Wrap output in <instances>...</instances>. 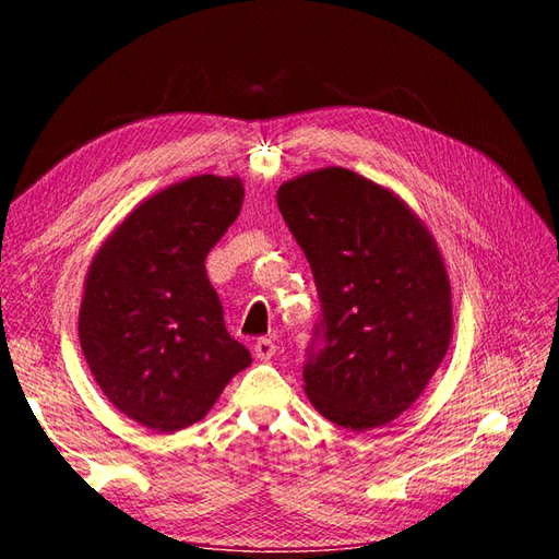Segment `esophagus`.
Masks as SVG:
<instances>
[{
	"label": "esophagus",
	"mask_w": 559,
	"mask_h": 559,
	"mask_svg": "<svg viewBox=\"0 0 559 559\" xmlns=\"http://www.w3.org/2000/svg\"><path fill=\"white\" fill-rule=\"evenodd\" d=\"M275 343L270 341V337H259L257 343H253V354H257V359L259 361H267V359H273V354H275Z\"/></svg>",
	"instance_id": "esophagus-1"
}]
</instances>
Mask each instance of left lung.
I'll use <instances>...</instances> for the list:
<instances>
[{
	"label": "left lung",
	"mask_w": 559,
	"mask_h": 559,
	"mask_svg": "<svg viewBox=\"0 0 559 559\" xmlns=\"http://www.w3.org/2000/svg\"><path fill=\"white\" fill-rule=\"evenodd\" d=\"M277 205L324 310L302 389L337 427H384L425 392L452 341L441 249L408 202L347 167L284 181Z\"/></svg>",
	"instance_id": "8db88e82"
}]
</instances>
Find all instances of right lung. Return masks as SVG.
<instances>
[{"label":"right lung","mask_w":559,"mask_h":559,"mask_svg":"<svg viewBox=\"0 0 559 559\" xmlns=\"http://www.w3.org/2000/svg\"><path fill=\"white\" fill-rule=\"evenodd\" d=\"M240 177L198 175L144 198L88 265L79 341L116 411L156 433L205 417L251 364L226 331L205 259L238 218Z\"/></svg>","instance_id":"1"}]
</instances>
